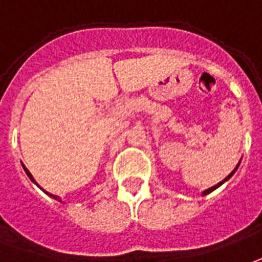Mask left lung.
<instances>
[{
  "mask_svg": "<svg viewBox=\"0 0 262 262\" xmlns=\"http://www.w3.org/2000/svg\"><path fill=\"white\" fill-rule=\"evenodd\" d=\"M237 166H239V165H237ZM237 166H236V168H237ZM236 168H234V170H236ZM234 170H233V172H232V173H230L229 176H228V178H226V179H229L230 176L233 175V173H234ZM226 179H225V180H226ZM221 183H224V180H222V182H221ZM221 183H220V185H221ZM220 185H216V186H214V187H211V189H208V190H205L204 193H203V194H208V193H211V191L214 190V189H216V187H218V186H220Z\"/></svg>",
  "mask_w": 262,
  "mask_h": 262,
  "instance_id": "left-lung-1",
  "label": "left lung"
}]
</instances>
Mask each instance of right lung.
<instances>
[{
	"label": "right lung",
	"instance_id": "right-lung-1",
	"mask_svg": "<svg viewBox=\"0 0 262 262\" xmlns=\"http://www.w3.org/2000/svg\"><path fill=\"white\" fill-rule=\"evenodd\" d=\"M23 168H25V170H26V173H28V176H29V178H30V180H32V182H34V179H33L32 173H30V172H29L28 169H26V166H23ZM46 193H47V191H46ZM47 194L50 195V197H52V199H55V200L61 201V199H59V197H58V195H54V194H51V193H47Z\"/></svg>",
	"mask_w": 262,
	"mask_h": 262
}]
</instances>
